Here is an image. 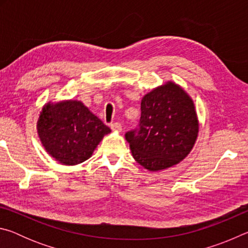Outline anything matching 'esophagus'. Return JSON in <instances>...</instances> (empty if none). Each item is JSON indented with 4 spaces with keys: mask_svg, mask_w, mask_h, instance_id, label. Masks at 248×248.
<instances>
[{
    "mask_svg": "<svg viewBox=\"0 0 248 248\" xmlns=\"http://www.w3.org/2000/svg\"><path fill=\"white\" fill-rule=\"evenodd\" d=\"M111 130L112 131H116V132H121L123 131V125L119 123H115V124H111Z\"/></svg>",
    "mask_w": 248,
    "mask_h": 248,
    "instance_id": "obj_1",
    "label": "esophagus"
}]
</instances>
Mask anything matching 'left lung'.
<instances>
[{"instance_id": "obj_1", "label": "left lung", "mask_w": 248, "mask_h": 248, "mask_svg": "<svg viewBox=\"0 0 248 248\" xmlns=\"http://www.w3.org/2000/svg\"><path fill=\"white\" fill-rule=\"evenodd\" d=\"M198 133L194 100L177 83L167 81L142 97L140 128L125 133V140L136 162L158 171L186 158Z\"/></svg>"}]
</instances>
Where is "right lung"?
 I'll return each instance as SVG.
<instances>
[{
	"instance_id": "add662e5",
	"label": "right lung",
	"mask_w": 248,
	"mask_h": 248,
	"mask_svg": "<svg viewBox=\"0 0 248 248\" xmlns=\"http://www.w3.org/2000/svg\"><path fill=\"white\" fill-rule=\"evenodd\" d=\"M111 132L81 100L46 103L38 115L37 133L50 156L61 164H81Z\"/></svg>"
}]
</instances>
